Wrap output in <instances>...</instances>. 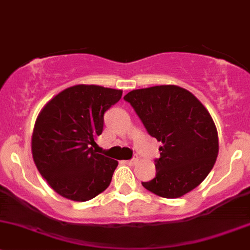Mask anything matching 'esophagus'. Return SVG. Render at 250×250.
I'll list each match as a JSON object with an SVG mask.
<instances>
[{"label":"esophagus","instance_id":"obj_1","mask_svg":"<svg viewBox=\"0 0 250 250\" xmlns=\"http://www.w3.org/2000/svg\"><path fill=\"white\" fill-rule=\"evenodd\" d=\"M138 160H140V158H138V155H137V154H135V155H133V158L131 159V160H127V161H125V164H127V165H135L136 163H137Z\"/></svg>","mask_w":250,"mask_h":250}]
</instances>
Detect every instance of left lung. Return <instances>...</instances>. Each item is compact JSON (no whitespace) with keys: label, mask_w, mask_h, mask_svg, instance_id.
Listing matches in <instances>:
<instances>
[{"label":"left lung","mask_w":250,"mask_h":250,"mask_svg":"<svg viewBox=\"0 0 250 250\" xmlns=\"http://www.w3.org/2000/svg\"><path fill=\"white\" fill-rule=\"evenodd\" d=\"M124 100L132 106L146 132L163 146L156 174L142 182L149 191L177 199L197 187L214 166L218 133L205 106L188 90L160 85L132 90Z\"/></svg>","instance_id":"obj_1"}]
</instances>
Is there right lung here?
I'll return each mask as SVG.
<instances>
[{"mask_svg": "<svg viewBox=\"0 0 250 250\" xmlns=\"http://www.w3.org/2000/svg\"><path fill=\"white\" fill-rule=\"evenodd\" d=\"M122 90L74 85L50 100L36 122L32 155L38 171L61 196L89 201L106 190L118 161L96 154L104 113L122 99Z\"/></svg>", "mask_w": 250, "mask_h": 250, "instance_id": "1", "label": "right lung"}]
</instances>
